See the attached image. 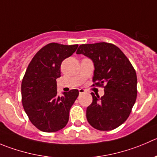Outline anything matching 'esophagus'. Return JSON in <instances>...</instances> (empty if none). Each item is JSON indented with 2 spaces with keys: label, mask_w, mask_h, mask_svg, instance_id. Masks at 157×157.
<instances>
[{
  "label": "esophagus",
  "mask_w": 157,
  "mask_h": 157,
  "mask_svg": "<svg viewBox=\"0 0 157 157\" xmlns=\"http://www.w3.org/2000/svg\"><path fill=\"white\" fill-rule=\"evenodd\" d=\"M78 92H79L80 94H82V93H84L85 92H86V90H85V89H78Z\"/></svg>",
  "instance_id": "obj_1"
}]
</instances>
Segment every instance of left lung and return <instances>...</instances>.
Wrapping results in <instances>:
<instances>
[{
	"label": "left lung",
	"mask_w": 157,
	"mask_h": 157,
	"mask_svg": "<svg viewBox=\"0 0 157 157\" xmlns=\"http://www.w3.org/2000/svg\"><path fill=\"white\" fill-rule=\"evenodd\" d=\"M76 54L93 62V86H104L103 96H95L87 107L86 118L98 130H113L129 117L137 95L135 69L124 53L110 43L81 44ZM105 86H104V85Z\"/></svg>",
	"instance_id": "1"
}]
</instances>
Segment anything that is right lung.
I'll return each mask as SVG.
<instances>
[{
	"label": "right lung",
	"instance_id": "add662e5",
	"mask_svg": "<svg viewBox=\"0 0 157 157\" xmlns=\"http://www.w3.org/2000/svg\"><path fill=\"white\" fill-rule=\"evenodd\" d=\"M78 44L50 43L40 49L28 65L21 82L24 109L39 130L57 132L68 122L69 110L78 95L77 89L57 95L56 79L61 65L76 51Z\"/></svg>",
	"mask_w": 157,
	"mask_h": 157
}]
</instances>
